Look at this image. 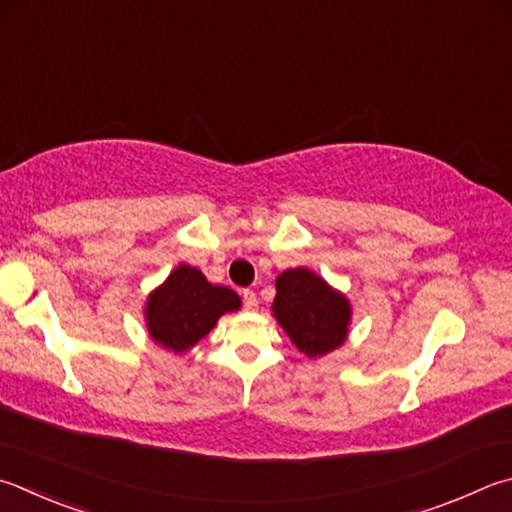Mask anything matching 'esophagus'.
<instances>
[{
    "instance_id": "obj_1",
    "label": "esophagus",
    "mask_w": 512,
    "mask_h": 512,
    "mask_svg": "<svg viewBox=\"0 0 512 512\" xmlns=\"http://www.w3.org/2000/svg\"><path fill=\"white\" fill-rule=\"evenodd\" d=\"M241 297H244V306H246V311H255V309H257L259 300H257L255 291H250V288H244V291H241Z\"/></svg>"
}]
</instances>
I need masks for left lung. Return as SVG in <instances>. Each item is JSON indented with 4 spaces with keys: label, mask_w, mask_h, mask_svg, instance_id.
<instances>
[{
    "label": "left lung",
    "mask_w": 512,
    "mask_h": 512,
    "mask_svg": "<svg viewBox=\"0 0 512 512\" xmlns=\"http://www.w3.org/2000/svg\"><path fill=\"white\" fill-rule=\"evenodd\" d=\"M273 318L304 356L320 358L345 345L351 302L311 268L297 266L277 275Z\"/></svg>",
    "instance_id": "obj_1"
}]
</instances>
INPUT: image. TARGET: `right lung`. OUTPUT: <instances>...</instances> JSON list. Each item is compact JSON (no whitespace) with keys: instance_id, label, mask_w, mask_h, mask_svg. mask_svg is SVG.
I'll use <instances>...</instances> for the list:
<instances>
[{"instance_id":"add662e5","label":"right lung","mask_w":512,"mask_h":512,"mask_svg":"<svg viewBox=\"0 0 512 512\" xmlns=\"http://www.w3.org/2000/svg\"><path fill=\"white\" fill-rule=\"evenodd\" d=\"M241 297L228 286L210 284L199 268L179 264L145 300V324L156 345L185 353L215 329L221 315L239 311Z\"/></svg>"}]
</instances>
